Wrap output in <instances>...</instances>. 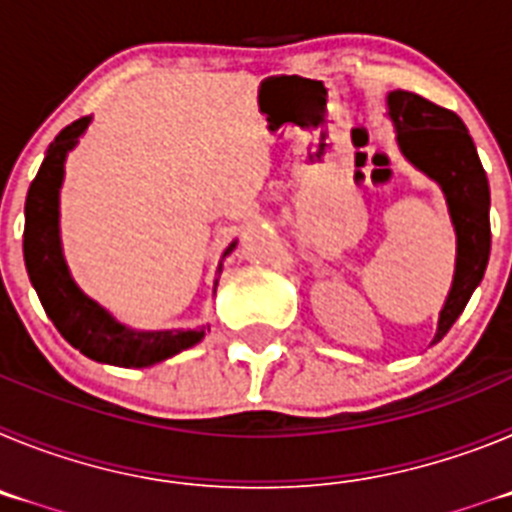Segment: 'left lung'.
Masks as SVG:
<instances>
[{
  "label": "left lung",
  "instance_id": "1",
  "mask_svg": "<svg viewBox=\"0 0 512 512\" xmlns=\"http://www.w3.org/2000/svg\"><path fill=\"white\" fill-rule=\"evenodd\" d=\"M387 117L395 125L397 148L410 164L436 182L456 233L454 282L438 312L433 343L456 323L490 261V182L472 135L456 112L413 92L387 94Z\"/></svg>",
  "mask_w": 512,
  "mask_h": 512
}]
</instances>
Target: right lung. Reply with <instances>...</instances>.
Returning <instances> with one entry per match:
<instances>
[{"instance_id":"right-lung-1","label":"right lung","mask_w":512,"mask_h":512,"mask_svg":"<svg viewBox=\"0 0 512 512\" xmlns=\"http://www.w3.org/2000/svg\"><path fill=\"white\" fill-rule=\"evenodd\" d=\"M89 122L92 117H81L56 135V140L45 151L38 176L27 189L25 235H22L25 269L38 292L45 315L53 320L58 333L71 346L99 364L146 369L200 343L210 328L205 325L187 330L128 328L110 310H104L97 300H92L71 277L61 246V187L66 158L79 146V138L87 133ZM235 246L238 241L225 248L223 259L233 253ZM223 259L217 266V274L223 271Z\"/></svg>"}]
</instances>
